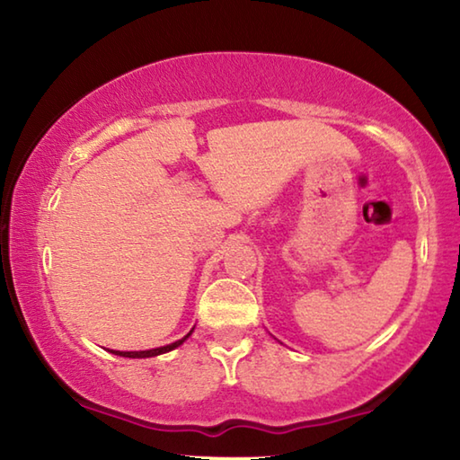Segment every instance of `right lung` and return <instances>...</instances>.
I'll use <instances>...</instances> for the list:
<instances>
[{"label":"right lung","instance_id":"1","mask_svg":"<svg viewBox=\"0 0 460 460\" xmlns=\"http://www.w3.org/2000/svg\"><path fill=\"white\" fill-rule=\"evenodd\" d=\"M192 331H194V329H192ZM192 331H190L189 334H186V337H182L181 341H174V342H170V345H166V347H155V349H147V351H113V349H111V353H113V355H119V357H129V359H146V357H155V355H162V353L174 351L176 347H181L182 342L190 337Z\"/></svg>","mask_w":460,"mask_h":460}]
</instances>
